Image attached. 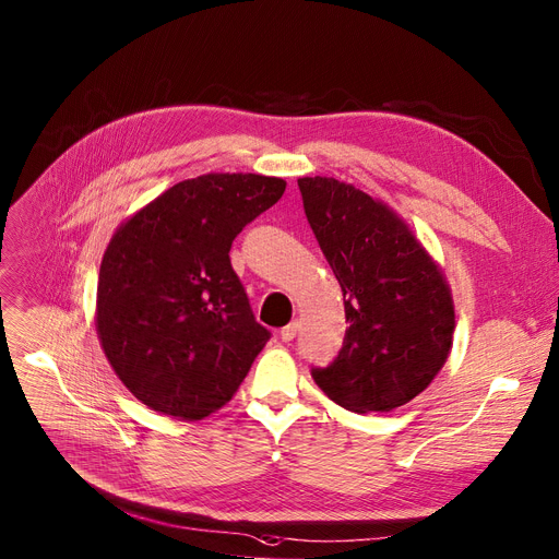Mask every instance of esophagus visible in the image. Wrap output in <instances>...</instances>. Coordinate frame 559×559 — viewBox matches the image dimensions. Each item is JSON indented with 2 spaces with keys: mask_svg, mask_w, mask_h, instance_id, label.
I'll use <instances>...</instances> for the list:
<instances>
[{
  "mask_svg": "<svg viewBox=\"0 0 559 559\" xmlns=\"http://www.w3.org/2000/svg\"><path fill=\"white\" fill-rule=\"evenodd\" d=\"M298 330H300V324H298V322H290V324H286L284 330L280 332V336H282L284 343H288V341H293L295 336H298Z\"/></svg>",
  "mask_w": 559,
  "mask_h": 559,
  "instance_id": "1",
  "label": "esophagus"
}]
</instances>
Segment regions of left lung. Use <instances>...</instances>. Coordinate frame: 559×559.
Returning <instances> with one entry per match:
<instances>
[{
    "instance_id": "obj_1",
    "label": "left lung",
    "mask_w": 559,
    "mask_h": 559,
    "mask_svg": "<svg viewBox=\"0 0 559 559\" xmlns=\"http://www.w3.org/2000/svg\"><path fill=\"white\" fill-rule=\"evenodd\" d=\"M307 221L341 284L347 332L311 377L354 413L415 400L447 364L455 311L438 261L383 201L336 178H300Z\"/></svg>"
}]
</instances>
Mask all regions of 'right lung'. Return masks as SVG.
I'll return each instance as SVG.
<instances>
[{"label":"right lung","mask_w":559,"mask_h":559,"mask_svg":"<svg viewBox=\"0 0 559 559\" xmlns=\"http://www.w3.org/2000/svg\"><path fill=\"white\" fill-rule=\"evenodd\" d=\"M284 189L271 176L205 174L115 229L94 324L110 368L148 408L193 421L235 397L271 332L252 316L229 248Z\"/></svg>","instance_id":"right-lung-1"}]
</instances>
